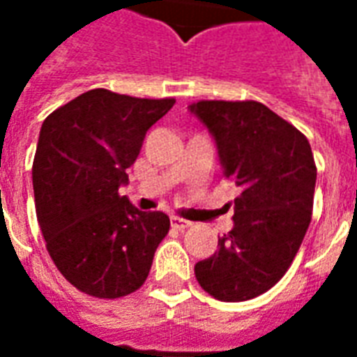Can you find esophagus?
<instances>
[{"mask_svg":"<svg viewBox=\"0 0 357 357\" xmlns=\"http://www.w3.org/2000/svg\"><path fill=\"white\" fill-rule=\"evenodd\" d=\"M172 225L176 227V229H179V231H183V229H187V227H191V222L189 220H183V218H178V216H174L172 218Z\"/></svg>","mask_w":357,"mask_h":357,"instance_id":"esophagus-1","label":"esophagus"}]
</instances>
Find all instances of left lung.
I'll list each match as a JSON object with an SVG mask.
<instances>
[{"mask_svg":"<svg viewBox=\"0 0 357 357\" xmlns=\"http://www.w3.org/2000/svg\"><path fill=\"white\" fill-rule=\"evenodd\" d=\"M189 110L214 135L224 178L241 187L233 229L195 266L210 296L243 302L291 268L312 222L315 168L306 135L258 101H197Z\"/></svg>","mask_w":357,"mask_h":357,"instance_id":"8db88e82","label":"left lung"}]
</instances>
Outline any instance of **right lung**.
I'll list each match as a JSON object with an SVG mask.
<instances>
[{"label": "right lung", "mask_w": 357, "mask_h": 357, "mask_svg": "<svg viewBox=\"0 0 357 357\" xmlns=\"http://www.w3.org/2000/svg\"><path fill=\"white\" fill-rule=\"evenodd\" d=\"M176 99L91 89L43 120L34 164L36 216L51 260L95 298L128 296L145 283L170 231L164 212H141L118 187L145 133Z\"/></svg>", "instance_id": "obj_1"}]
</instances>
